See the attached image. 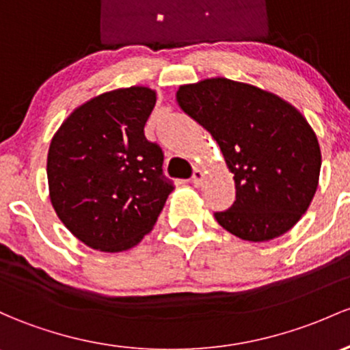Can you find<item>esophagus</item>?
Listing matches in <instances>:
<instances>
[{"mask_svg": "<svg viewBox=\"0 0 350 350\" xmlns=\"http://www.w3.org/2000/svg\"><path fill=\"white\" fill-rule=\"evenodd\" d=\"M205 178V174L200 170V168H195L193 170V175H191V183H193L195 187H200L202 182H204Z\"/></svg>", "mask_w": 350, "mask_h": 350, "instance_id": "1", "label": "esophagus"}]
</instances>
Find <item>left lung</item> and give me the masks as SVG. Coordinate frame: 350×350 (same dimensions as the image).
I'll use <instances>...</instances> for the list:
<instances>
[{
    "instance_id": "left-lung-1",
    "label": "left lung",
    "mask_w": 350,
    "mask_h": 350,
    "mask_svg": "<svg viewBox=\"0 0 350 350\" xmlns=\"http://www.w3.org/2000/svg\"><path fill=\"white\" fill-rule=\"evenodd\" d=\"M175 96L212 135L234 174L235 202L215 213L217 221L247 242L291 230L321 175V146L306 116L275 93L224 77L182 85Z\"/></svg>"
}]
</instances>
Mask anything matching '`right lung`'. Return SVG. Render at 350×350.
Here are the masks:
<instances>
[{
  "label": "right lung",
  "instance_id": "add662e5",
  "mask_svg": "<svg viewBox=\"0 0 350 350\" xmlns=\"http://www.w3.org/2000/svg\"><path fill=\"white\" fill-rule=\"evenodd\" d=\"M155 103L148 86L101 93L75 108L51 138V205L90 249L115 254L140 243L174 190L161 175L160 146L144 133Z\"/></svg>",
  "mask_w": 350,
  "mask_h": 350
}]
</instances>
